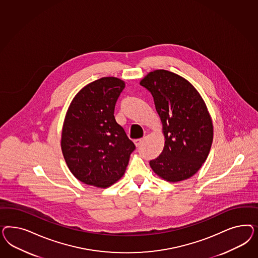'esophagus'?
I'll list each match as a JSON object with an SVG mask.
<instances>
[{
  "mask_svg": "<svg viewBox=\"0 0 258 258\" xmlns=\"http://www.w3.org/2000/svg\"><path fill=\"white\" fill-rule=\"evenodd\" d=\"M143 141H144L143 138H140V139H136V140H134V144H135V146H136V147H139L141 144L143 143Z\"/></svg>",
  "mask_w": 258,
  "mask_h": 258,
  "instance_id": "34e87169",
  "label": "esophagus"
}]
</instances>
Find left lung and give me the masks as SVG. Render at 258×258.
Returning <instances> with one entry per match:
<instances>
[{"instance_id": "1", "label": "left lung", "mask_w": 258, "mask_h": 258, "mask_svg": "<svg viewBox=\"0 0 258 258\" xmlns=\"http://www.w3.org/2000/svg\"><path fill=\"white\" fill-rule=\"evenodd\" d=\"M140 84L153 96L164 135V149L150 167L170 182L189 179L206 161L213 143L205 102L189 81L169 71L150 72Z\"/></svg>"}]
</instances>
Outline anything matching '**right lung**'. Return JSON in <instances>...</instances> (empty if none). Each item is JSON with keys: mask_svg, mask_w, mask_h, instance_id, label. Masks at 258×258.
Masks as SVG:
<instances>
[{"mask_svg": "<svg viewBox=\"0 0 258 258\" xmlns=\"http://www.w3.org/2000/svg\"><path fill=\"white\" fill-rule=\"evenodd\" d=\"M125 82L102 78L82 88L66 112L61 150L78 180L107 188L122 178L135 146L114 118Z\"/></svg>", "mask_w": 258, "mask_h": 258, "instance_id": "right-lung-1", "label": "right lung"}]
</instances>
